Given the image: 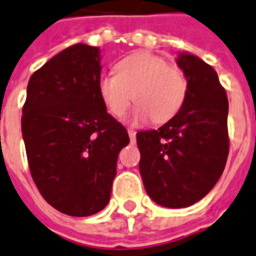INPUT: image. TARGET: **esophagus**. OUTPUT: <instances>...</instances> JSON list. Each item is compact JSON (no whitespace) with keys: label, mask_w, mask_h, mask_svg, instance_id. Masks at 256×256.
<instances>
[{"label":"esophagus","mask_w":256,"mask_h":256,"mask_svg":"<svg viewBox=\"0 0 256 256\" xmlns=\"http://www.w3.org/2000/svg\"><path fill=\"white\" fill-rule=\"evenodd\" d=\"M128 137H130V140H132V142H134V140H136V132H134V130H132V128H128Z\"/></svg>","instance_id":"34e87169"}]
</instances>
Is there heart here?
I'll return each mask as SVG.
<instances>
[{
    "instance_id": "1",
    "label": "heart",
    "mask_w": 256,
    "mask_h": 256,
    "mask_svg": "<svg viewBox=\"0 0 256 256\" xmlns=\"http://www.w3.org/2000/svg\"><path fill=\"white\" fill-rule=\"evenodd\" d=\"M116 75H102L98 92L106 110L122 118L134 99L138 102L130 120L136 124L154 120L164 123L174 118L188 92L182 69L170 65L164 58L138 50L116 64Z\"/></svg>"
}]
</instances>
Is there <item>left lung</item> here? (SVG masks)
<instances>
[{
  "mask_svg": "<svg viewBox=\"0 0 256 256\" xmlns=\"http://www.w3.org/2000/svg\"><path fill=\"white\" fill-rule=\"evenodd\" d=\"M177 65L188 84L184 104L160 128L136 136L146 191L167 208L190 207L204 198L224 172L230 150L228 98L216 72L186 52Z\"/></svg>",
  "mask_w": 256,
  "mask_h": 256,
  "instance_id": "1",
  "label": "left lung"
}]
</instances>
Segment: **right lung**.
<instances>
[{
  "label": "right lung",
  "mask_w": 256,
  "mask_h": 256,
  "mask_svg": "<svg viewBox=\"0 0 256 256\" xmlns=\"http://www.w3.org/2000/svg\"><path fill=\"white\" fill-rule=\"evenodd\" d=\"M100 50L76 44L34 72L22 108L31 176L45 201L72 216L102 211L110 200L128 130L98 92Z\"/></svg>",
  "instance_id": "obj_1"
}]
</instances>
